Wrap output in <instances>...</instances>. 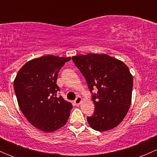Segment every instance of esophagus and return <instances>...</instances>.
Wrapping results in <instances>:
<instances>
[{"mask_svg":"<svg viewBox=\"0 0 157 157\" xmlns=\"http://www.w3.org/2000/svg\"><path fill=\"white\" fill-rule=\"evenodd\" d=\"M82 102V99L80 96H77V98H76V99L74 100V104H75L76 105H79L80 103H81Z\"/></svg>","mask_w":157,"mask_h":157,"instance_id":"obj_1","label":"esophagus"}]
</instances>
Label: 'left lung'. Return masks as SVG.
Here are the masks:
<instances>
[{"label":"left lung","mask_w":157,"mask_h":157,"mask_svg":"<svg viewBox=\"0 0 157 157\" xmlns=\"http://www.w3.org/2000/svg\"><path fill=\"white\" fill-rule=\"evenodd\" d=\"M72 60L92 93L95 111L87 117L90 126L99 131L115 128L127 115L131 102L133 77L128 66L105 54L77 55ZM95 88L98 91L93 94Z\"/></svg>","instance_id":"obj_1"}]
</instances>
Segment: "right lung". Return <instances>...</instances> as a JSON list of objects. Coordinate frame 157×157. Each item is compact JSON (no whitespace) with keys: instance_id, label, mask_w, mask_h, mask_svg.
I'll use <instances>...</instances> for the list:
<instances>
[{"instance_id":"add662e5","label":"right lung","mask_w":157,"mask_h":157,"mask_svg":"<svg viewBox=\"0 0 157 157\" xmlns=\"http://www.w3.org/2000/svg\"><path fill=\"white\" fill-rule=\"evenodd\" d=\"M71 58L47 55L26 62L13 82L20 110L38 129L52 132L67 123L72 105L61 96L57 97L60 69Z\"/></svg>"}]
</instances>
